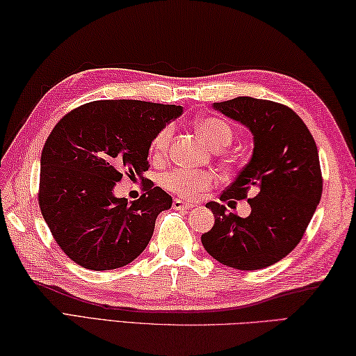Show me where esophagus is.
Segmentation results:
<instances>
[{
  "mask_svg": "<svg viewBox=\"0 0 356 356\" xmlns=\"http://www.w3.org/2000/svg\"><path fill=\"white\" fill-rule=\"evenodd\" d=\"M172 209L174 210H190V209H193V204L184 202V200H180V199H174L172 200Z\"/></svg>",
  "mask_w": 356,
  "mask_h": 356,
  "instance_id": "esophagus-1",
  "label": "esophagus"
}]
</instances>
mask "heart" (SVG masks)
Wrapping results in <instances>:
<instances>
[{
	"label": "heart",
	"instance_id": "b5f03b06",
	"mask_svg": "<svg viewBox=\"0 0 356 356\" xmlns=\"http://www.w3.org/2000/svg\"><path fill=\"white\" fill-rule=\"evenodd\" d=\"M196 129L207 143L213 149H222L234 141V127L227 120L221 116H202L196 121ZM174 127L165 126L160 129L152 140V154L156 157H163L172 140ZM161 185L168 191L182 197H196L199 193L209 190L216 184V176L211 171H195V170H172L160 179Z\"/></svg>",
	"mask_w": 356,
	"mask_h": 356
}]
</instances>
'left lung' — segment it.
Segmentation results:
<instances>
[{"mask_svg":"<svg viewBox=\"0 0 356 356\" xmlns=\"http://www.w3.org/2000/svg\"><path fill=\"white\" fill-rule=\"evenodd\" d=\"M213 107L254 135L250 161L219 197L222 202L248 199L252 211L240 218L227 213L225 205L209 202L205 207L215 215V225L200 240L225 266L268 268L300 243L319 204L318 146L300 116L279 102L240 96Z\"/></svg>","mask_w":356,"mask_h":356,"instance_id":"8db88e82","label":"left lung"}]
</instances>
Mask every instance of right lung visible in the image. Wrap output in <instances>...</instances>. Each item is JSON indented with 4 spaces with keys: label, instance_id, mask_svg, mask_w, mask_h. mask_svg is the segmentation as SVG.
Returning a JSON list of instances; mask_svg holds the SVG:
<instances>
[{
    "label": "right lung",
    "instance_id": "1",
    "mask_svg": "<svg viewBox=\"0 0 356 356\" xmlns=\"http://www.w3.org/2000/svg\"><path fill=\"white\" fill-rule=\"evenodd\" d=\"M182 111L135 99L93 101L51 131L40 159L38 205L56 243L79 266L116 269L146 249L172 197L141 172L149 168L154 137ZM124 175L140 177L147 191L132 204L113 195Z\"/></svg>",
    "mask_w": 356,
    "mask_h": 356
}]
</instances>
